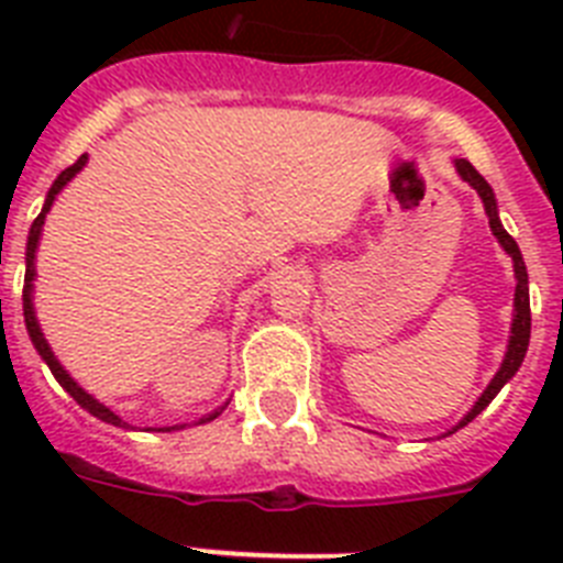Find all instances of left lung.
I'll use <instances>...</instances> for the list:
<instances>
[{
  "label": "left lung",
  "mask_w": 563,
  "mask_h": 563,
  "mask_svg": "<svg viewBox=\"0 0 563 563\" xmlns=\"http://www.w3.org/2000/svg\"><path fill=\"white\" fill-rule=\"evenodd\" d=\"M454 166H456V172H460L462 180H465L467 186L479 194V200H482V206H485V213H487V222H490V231H494V236L499 239V245L505 247L507 256L514 258L516 298H514V324H510V341H507V352H505V361H501L499 372L494 375V380L487 383V389L482 391L479 400L474 402V409L467 411V415L456 422L454 429L445 431V437L454 434V431H460L462 426H467V422L474 420L476 415H482V411H485L487 402L494 400V397L501 391V386H505V383L510 380L516 372H519L521 361H525V355H527V343H530V287H527V267H525V258H521L519 245H516V239L505 231V225H501L499 208H496V194H494V188L487 186L485 177H482V174L476 172V168L471 166L467 161H454Z\"/></svg>",
  "instance_id": "obj_1"
}]
</instances>
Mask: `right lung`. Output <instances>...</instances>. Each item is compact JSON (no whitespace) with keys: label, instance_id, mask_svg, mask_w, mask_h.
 <instances>
[{"label":"right lung","instance_id":"obj_1","mask_svg":"<svg viewBox=\"0 0 563 563\" xmlns=\"http://www.w3.org/2000/svg\"><path fill=\"white\" fill-rule=\"evenodd\" d=\"M87 161H89L87 154H81V157H78V161L73 163V166L64 168V172L58 174L56 183H53V186H49L47 197H44L42 213H38L36 220H33V225H30V233H27V247H24V290H22L24 327H27L30 341H33V346H36V352H38V355H42V361L47 363V366H49V372H53V377H56V380L62 383V389L67 391V395L73 397V400H76L78 406H81V409H87L89 415L98 417V420H103V422H109V426H118V429H129V422H123L121 417L114 415L112 409H107V406H103V402H98L96 397L89 395V391H84L81 386H78V383L73 380V377H69V372L64 369L62 363H58V357L53 355V350H49L47 338H44L42 327H38L36 307H33V278H36V251H38V239H42L44 217H47V213H49V208H53V202H56V197H58V194H62V188L67 186V183L73 180V177H76V174L81 172L84 166H87ZM225 406H228V402H222L220 409H213L211 415H202L200 420L194 422V426H202V422L217 420V417H220L222 411H225ZM174 429H186V426H168V429H157V431H174Z\"/></svg>","mask_w":563,"mask_h":563}]
</instances>
